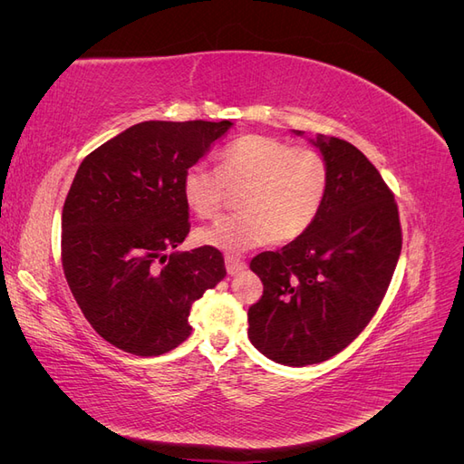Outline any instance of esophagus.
Returning a JSON list of instances; mask_svg holds the SVG:
<instances>
[{"mask_svg": "<svg viewBox=\"0 0 464 464\" xmlns=\"http://www.w3.org/2000/svg\"><path fill=\"white\" fill-rule=\"evenodd\" d=\"M224 263H227L228 275H236V273H240V271L246 269V263H244L242 259L234 257V256H227V257H224Z\"/></svg>", "mask_w": 464, "mask_h": 464, "instance_id": "34e87169", "label": "esophagus"}]
</instances>
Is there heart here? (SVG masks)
Instances as JSON below:
<instances>
[{
  "label": "heart",
  "instance_id": "obj_1",
  "mask_svg": "<svg viewBox=\"0 0 464 464\" xmlns=\"http://www.w3.org/2000/svg\"><path fill=\"white\" fill-rule=\"evenodd\" d=\"M329 162L315 147L276 137L244 135L218 154V170L191 164L181 178L186 205L201 218L218 213L228 188L242 210L199 230V242L228 254L269 240L292 242L317 218L329 189Z\"/></svg>",
  "mask_w": 464,
  "mask_h": 464
}]
</instances>
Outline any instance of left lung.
I'll use <instances>...</instances> for the list:
<instances>
[{
    "mask_svg": "<svg viewBox=\"0 0 464 464\" xmlns=\"http://www.w3.org/2000/svg\"><path fill=\"white\" fill-rule=\"evenodd\" d=\"M329 189L317 218L278 251L249 266L263 296L247 312V336L285 366H310L339 354L382 305L401 256L395 195L363 152L319 135Z\"/></svg>",
    "mask_w": 464,
    "mask_h": 464,
    "instance_id": "left-lung-1",
    "label": "left lung"
}]
</instances>
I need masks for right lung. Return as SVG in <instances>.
Returning <instances> with one entry per match:
<instances>
[{"label":"right lung","instance_id":"1","mask_svg":"<svg viewBox=\"0 0 464 464\" xmlns=\"http://www.w3.org/2000/svg\"><path fill=\"white\" fill-rule=\"evenodd\" d=\"M230 121H141L81 162L62 213V265L104 341L159 356L191 334L189 312L227 275L217 247L174 251L189 234L181 178Z\"/></svg>","mask_w":464,"mask_h":464}]
</instances>
